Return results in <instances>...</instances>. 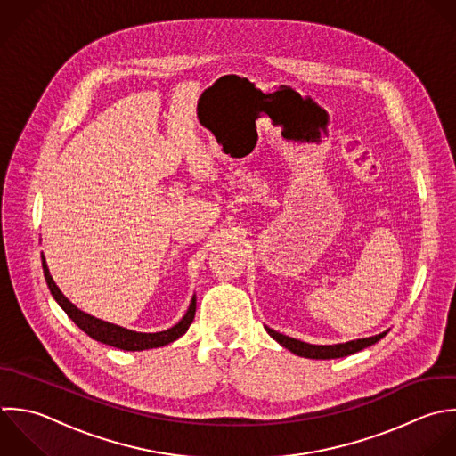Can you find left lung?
<instances>
[{
  "label": "left lung",
  "instance_id": "1",
  "mask_svg": "<svg viewBox=\"0 0 456 456\" xmlns=\"http://www.w3.org/2000/svg\"><path fill=\"white\" fill-rule=\"evenodd\" d=\"M266 332L286 350H289L291 354L298 355V357H305V359H316V361H329V359H341L352 354H357L375 343H379L389 330L380 332L377 336L371 338H364V339H354V341H346V343H338V345H309L298 339H293L289 336L279 334L275 330H272L270 327H266Z\"/></svg>",
  "mask_w": 456,
  "mask_h": 456
}]
</instances>
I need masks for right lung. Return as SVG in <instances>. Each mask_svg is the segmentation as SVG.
<instances>
[{
  "label": "right lung",
  "instance_id": "right-lung-1",
  "mask_svg": "<svg viewBox=\"0 0 456 456\" xmlns=\"http://www.w3.org/2000/svg\"><path fill=\"white\" fill-rule=\"evenodd\" d=\"M42 270H44V277H45V282H47V288L53 295V298L56 300V304L65 311V314L86 334L90 336L92 339L99 341V343H104L108 346H113V348H120L124 352H142V350H151V348H159V346H165L168 343H174L175 339H179L181 336L186 334L188 327L191 325L193 318H195V309H197V297L193 295L191 302H190V307L186 311V314L179 320V323H175L174 327L163 330V332H152V334H147V332H134V330H129V329H124L120 325H115V323H108V322H102L95 316H90L86 313H83L81 309H77L61 291L60 288L54 284L51 273H49V268L45 265V257L42 254Z\"/></svg>",
  "mask_w": 456,
  "mask_h": 456
}]
</instances>
